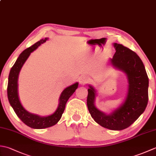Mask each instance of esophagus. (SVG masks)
<instances>
[{
	"instance_id": "1",
	"label": "esophagus",
	"mask_w": 156,
	"mask_h": 156,
	"mask_svg": "<svg viewBox=\"0 0 156 156\" xmlns=\"http://www.w3.org/2000/svg\"><path fill=\"white\" fill-rule=\"evenodd\" d=\"M88 82V78L86 76H81L80 78H79V82L82 85L86 84Z\"/></svg>"
}]
</instances>
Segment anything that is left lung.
I'll return each mask as SVG.
<instances>
[{
	"mask_svg": "<svg viewBox=\"0 0 156 156\" xmlns=\"http://www.w3.org/2000/svg\"><path fill=\"white\" fill-rule=\"evenodd\" d=\"M115 54L108 64L123 72L127 79V92L123 102L109 112H104L96 107L97 90L88 84L87 107L91 117L102 127L121 131L129 127L143 113L148 102L149 79L140 58L130 49L113 44Z\"/></svg>",
	"mask_w": 156,
	"mask_h": 156,
	"instance_id": "obj_1",
	"label": "left lung"
}]
</instances>
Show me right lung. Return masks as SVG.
<instances>
[{"label":"right lung","mask_w":156,"mask_h":156,"mask_svg":"<svg viewBox=\"0 0 156 156\" xmlns=\"http://www.w3.org/2000/svg\"><path fill=\"white\" fill-rule=\"evenodd\" d=\"M48 39V37L41 39L30 48L23 51L16 59L15 64L11 69L9 76L7 96L9 103L18 117L26 125L33 129H45L58 123L64 111L66 102L78 87V82H75L74 84L64 88L59 96V104L57 108L54 112L49 115L42 117L37 114L31 113L23 107L20 101L18 92V79L20 71L31 53Z\"/></svg>","instance_id":"obj_1"}]
</instances>
